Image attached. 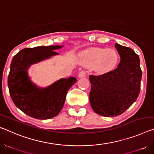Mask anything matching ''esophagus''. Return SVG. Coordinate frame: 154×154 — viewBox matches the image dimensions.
Returning a JSON list of instances; mask_svg holds the SVG:
<instances>
[{"label": "esophagus", "mask_w": 154, "mask_h": 154, "mask_svg": "<svg viewBox=\"0 0 154 154\" xmlns=\"http://www.w3.org/2000/svg\"><path fill=\"white\" fill-rule=\"evenodd\" d=\"M78 76H79V77L80 78H82V77H85V76H86V72H85V71H80L79 72V75H78Z\"/></svg>", "instance_id": "34e87169"}]
</instances>
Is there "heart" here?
<instances>
[{
	"mask_svg": "<svg viewBox=\"0 0 154 154\" xmlns=\"http://www.w3.org/2000/svg\"><path fill=\"white\" fill-rule=\"evenodd\" d=\"M81 58L83 66L93 67L98 73H104L115 67L118 56L113 49L92 48L83 51Z\"/></svg>",
	"mask_w": 154,
	"mask_h": 154,
	"instance_id": "1",
	"label": "heart"
}]
</instances>
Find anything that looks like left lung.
<instances>
[{"label": "left lung", "instance_id": "left-lung-1", "mask_svg": "<svg viewBox=\"0 0 154 154\" xmlns=\"http://www.w3.org/2000/svg\"><path fill=\"white\" fill-rule=\"evenodd\" d=\"M115 48L121 58L118 68L90 76L91 106L95 113L106 117L119 116L136 101L142 77L139 57L134 51L118 43Z\"/></svg>", "mask_w": 154, "mask_h": 154}]
</instances>
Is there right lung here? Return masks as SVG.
Returning a JSON list of instances; mask_svg holds the SVG:
<instances>
[{
  "mask_svg": "<svg viewBox=\"0 0 154 154\" xmlns=\"http://www.w3.org/2000/svg\"><path fill=\"white\" fill-rule=\"evenodd\" d=\"M62 45L39 46L25 48L12 59L8 76V87L13 102L30 117L47 119L56 116L64 104L67 92L77 79L62 78L48 87L41 88L28 75L30 66L58 55L54 50Z\"/></svg>",
  "mask_w": 154,
  "mask_h": 154,
  "instance_id": "add662e5",
  "label": "right lung"
}]
</instances>
